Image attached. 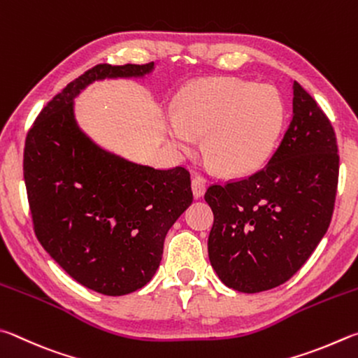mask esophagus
Here are the masks:
<instances>
[{"label":"esophagus","instance_id":"obj_1","mask_svg":"<svg viewBox=\"0 0 358 358\" xmlns=\"http://www.w3.org/2000/svg\"><path fill=\"white\" fill-rule=\"evenodd\" d=\"M192 190H193V196L195 198H201L204 195L206 184L201 178H198V176H195V178L192 179Z\"/></svg>","mask_w":358,"mask_h":358}]
</instances>
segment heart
Segmentation results:
<instances>
[{
  "label": "heart",
  "instance_id": "1",
  "mask_svg": "<svg viewBox=\"0 0 358 358\" xmlns=\"http://www.w3.org/2000/svg\"><path fill=\"white\" fill-rule=\"evenodd\" d=\"M283 124V103L275 87L236 78L190 85L174 103L168 140L190 152L204 135L206 155L224 174H247L267 160Z\"/></svg>",
  "mask_w": 358,
  "mask_h": 358
}]
</instances>
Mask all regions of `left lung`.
<instances>
[{"label": "left lung", "mask_w": 358, "mask_h": 358, "mask_svg": "<svg viewBox=\"0 0 358 358\" xmlns=\"http://www.w3.org/2000/svg\"><path fill=\"white\" fill-rule=\"evenodd\" d=\"M292 119L264 168L212 184L208 250L224 285L253 294L272 289L302 267L327 233L340 173L335 130L316 100L292 83Z\"/></svg>", "instance_id": "8db88e82"}]
</instances>
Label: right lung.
Returning <instances> with one entry per match:
<instances>
[{
    "label": "right lung",
    "mask_w": 358,
    "mask_h": 358,
    "mask_svg": "<svg viewBox=\"0 0 358 358\" xmlns=\"http://www.w3.org/2000/svg\"><path fill=\"white\" fill-rule=\"evenodd\" d=\"M148 64H97L43 106L24 141L23 176L37 241L90 289L124 296L160 266L168 229L193 201L189 169L136 165L78 129L73 97L94 80L143 77Z\"/></svg>",
    "instance_id": "add662e5"
}]
</instances>
